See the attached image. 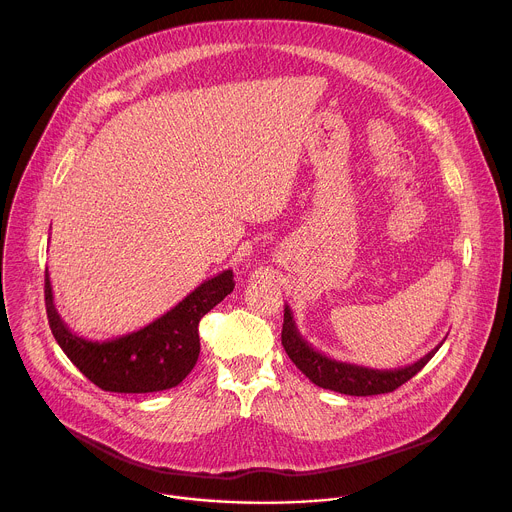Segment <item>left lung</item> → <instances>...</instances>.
Wrapping results in <instances>:
<instances>
[{
  "label": "left lung",
  "instance_id": "1",
  "mask_svg": "<svg viewBox=\"0 0 512 512\" xmlns=\"http://www.w3.org/2000/svg\"><path fill=\"white\" fill-rule=\"evenodd\" d=\"M281 344L291 358V362L318 387L330 389L342 395H354V397H367V395H381L391 393L403 383H407L411 377H415L425 364L431 360V356L440 350L444 340L437 344L433 350H429L423 358H419L413 364L401 369H369L358 367L352 362H342L336 358H330L322 352H318L308 340L302 338L294 314H291L289 306L283 310V328H281Z\"/></svg>",
  "mask_w": 512,
  "mask_h": 512
}]
</instances>
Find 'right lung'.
<instances>
[{
  "label": "right lung",
  "mask_w": 512,
  "mask_h": 512,
  "mask_svg": "<svg viewBox=\"0 0 512 512\" xmlns=\"http://www.w3.org/2000/svg\"><path fill=\"white\" fill-rule=\"evenodd\" d=\"M235 287L225 269L200 283L164 316L137 332L111 340L77 336L60 318L46 269L44 296L50 330L70 362L99 389L111 393H156L180 385L200 354L198 322Z\"/></svg>",
  "instance_id": "obj_1"
}]
</instances>
